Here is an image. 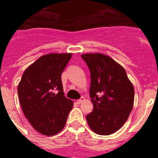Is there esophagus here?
Returning a JSON list of instances; mask_svg holds the SVG:
<instances>
[{
    "label": "esophagus",
    "mask_w": 158,
    "mask_h": 158,
    "mask_svg": "<svg viewBox=\"0 0 158 158\" xmlns=\"http://www.w3.org/2000/svg\"><path fill=\"white\" fill-rule=\"evenodd\" d=\"M84 100H85V98H84L83 96H82V97H81V99H79V100H77V104H81V103L84 101Z\"/></svg>",
    "instance_id": "34e87169"
}]
</instances>
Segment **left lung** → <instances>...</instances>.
I'll use <instances>...</instances> for the list:
<instances>
[{
    "label": "left lung",
    "instance_id": "left-lung-1",
    "mask_svg": "<svg viewBox=\"0 0 158 158\" xmlns=\"http://www.w3.org/2000/svg\"><path fill=\"white\" fill-rule=\"evenodd\" d=\"M81 58L91 73L89 96L93 110L86 120L97 135H111L122 127L132 111L133 85L123 67L109 56L85 54Z\"/></svg>",
    "mask_w": 158,
    "mask_h": 158
}]
</instances>
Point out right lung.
<instances>
[{"label":"right lung","mask_w":158,"mask_h":158,"mask_svg":"<svg viewBox=\"0 0 158 158\" xmlns=\"http://www.w3.org/2000/svg\"><path fill=\"white\" fill-rule=\"evenodd\" d=\"M72 54L40 57L23 73L18 85L22 110L34 129L47 136L64 128L73 101L64 96L62 73Z\"/></svg>","instance_id":"right-lung-1"}]
</instances>
